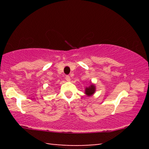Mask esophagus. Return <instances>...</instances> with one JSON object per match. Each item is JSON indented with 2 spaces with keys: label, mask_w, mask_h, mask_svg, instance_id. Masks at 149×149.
Masks as SVG:
<instances>
[{
  "label": "esophagus",
  "mask_w": 149,
  "mask_h": 149,
  "mask_svg": "<svg viewBox=\"0 0 149 149\" xmlns=\"http://www.w3.org/2000/svg\"><path fill=\"white\" fill-rule=\"evenodd\" d=\"M65 79L66 81H70V80H71V79H70V77L69 76V75H66V76L65 77Z\"/></svg>",
  "instance_id": "obj_1"
}]
</instances>
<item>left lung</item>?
I'll return each mask as SVG.
<instances>
[{"label":"left lung","instance_id":"obj_1","mask_svg":"<svg viewBox=\"0 0 149 149\" xmlns=\"http://www.w3.org/2000/svg\"><path fill=\"white\" fill-rule=\"evenodd\" d=\"M95 91V87L93 85H91L90 87H87L85 89V94L88 96L92 95Z\"/></svg>","mask_w":149,"mask_h":149}]
</instances>
